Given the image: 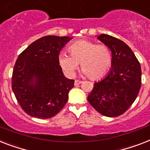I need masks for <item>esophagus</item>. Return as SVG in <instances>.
I'll list each match as a JSON object with an SVG mask.
<instances>
[{"instance_id": "esophagus-1", "label": "esophagus", "mask_w": 150, "mask_h": 150, "mask_svg": "<svg viewBox=\"0 0 150 150\" xmlns=\"http://www.w3.org/2000/svg\"><path fill=\"white\" fill-rule=\"evenodd\" d=\"M81 82H82V81H80V80H75V83H74V84H75V86H78V85H80Z\"/></svg>"}]
</instances>
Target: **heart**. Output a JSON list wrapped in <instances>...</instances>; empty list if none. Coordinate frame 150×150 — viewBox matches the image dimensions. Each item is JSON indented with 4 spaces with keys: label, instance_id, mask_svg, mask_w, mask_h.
I'll list each match as a JSON object with an SVG mask.
<instances>
[{
    "label": "heart",
    "instance_id": "obj_1",
    "mask_svg": "<svg viewBox=\"0 0 150 150\" xmlns=\"http://www.w3.org/2000/svg\"><path fill=\"white\" fill-rule=\"evenodd\" d=\"M69 54L62 53L58 62L68 76L73 77L81 63L82 74L98 80L106 75L112 62L109 47L103 44L87 40L75 41L69 47Z\"/></svg>",
    "mask_w": 150,
    "mask_h": 150
}]
</instances>
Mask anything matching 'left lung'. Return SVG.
Listing matches in <instances>:
<instances>
[{
    "instance_id": "left-lung-1",
    "label": "left lung",
    "mask_w": 150,
    "mask_h": 150,
    "mask_svg": "<svg viewBox=\"0 0 150 150\" xmlns=\"http://www.w3.org/2000/svg\"><path fill=\"white\" fill-rule=\"evenodd\" d=\"M97 38L109 47L112 62L106 77L94 84L88 101L102 115L115 117L123 114L136 100L141 87V66L125 42L105 34Z\"/></svg>"
}]
</instances>
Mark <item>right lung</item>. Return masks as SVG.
<instances>
[{
    "label": "right lung",
    "mask_w": 150,
    "mask_h": 150,
    "mask_svg": "<svg viewBox=\"0 0 150 150\" xmlns=\"http://www.w3.org/2000/svg\"><path fill=\"white\" fill-rule=\"evenodd\" d=\"M71 39L66 36H45L31 43L18 56L11 87L18 103L28 115L49 119L66 104L75 80L64 77L58 56Z\"/></svg>",
    "instance_id": "obj_1"
}]
</instances>
